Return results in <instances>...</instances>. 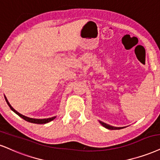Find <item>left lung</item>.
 <instances>
[{
    "label": "left lung",
    "mask_w": 160,
    "mask_h": 160,
    "mask_svg": "<svg viewBox=\"0 0 160 160\" xmlns=\"http://www.w3.org/2000/svg\"><path fill=\"white\" fill-rule=\"evenodd\" d=\"M99 123L101 124L103 127L107 128V129H109V130H119V129H122V128H125V127H114V126H111V125H108V124L104 123V122H102V121H99Z\"/></svg>",
    "instance_id": "8db88e82"
}]
</instances>
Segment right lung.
Instances as JSON below:
<instances>
[{
  "instance_id": "obj_1",
  "label": "right lung",
  "mask_w": 160,
  "mask_h": 160,
  "mask_svg": "<svg viewBox=\"0 0 160 160\" xmlns=\"http://www.w3.org/2000/svg\"><path fill=\"white\" fill-rule=\"evenodd\" d=\"M4 98H5V100H6V102H7V104H8V105H9V107L10 108V109L12 110L14 113H16L17 115H18L20 117H21V118H22V119L26 120V121H27V122H31V123H35V124H46V123H48V122H50L51 121H52L53 119H55L56 118V116H53V117L48 118V119H33V118L27 117V116L22 115V114H21L20 113H18V112L17 110H15V109H14V108L11 106V104H9V102H8L7 98L5 96V95H4Z\"/></svg>"
}]
</instances>
